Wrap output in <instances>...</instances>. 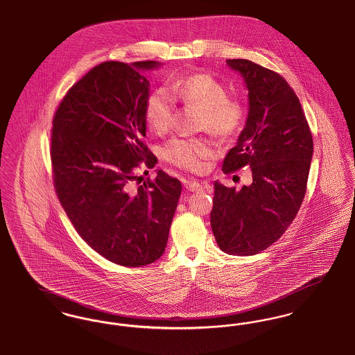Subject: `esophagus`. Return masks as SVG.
Returning <instances> with one entry per match:
<instances>
[{"instance_id":"34e87169","label":"esophagus","mask_w":355,"mask_h":355,"mask_svg":"<svg viewBox=\"0 0 355 355\" xmlns=\"http://www.w3.org/2000/svg\"><path fill=\"white\" fill-rule=\"evenodd\" d=\"M186 188L191 192H196V191H202L205 187L202 183L199 182H195V180H191V182H186Z\"/></svg>"}]
</instances>
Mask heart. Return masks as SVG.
Instances as JSON below:
<instances>
[{
  "label": "heart",
  "instance_id": "obj_1",
  "mask_svg": "<svg viewBox=\"0 0 355 355\" xmlns=\"http://www.w3.org/2000/svg\"><path fill=\"white\" fill-rule=\"evenodd\" d=\"M171 94L157 88L152 91L144 107L147 125L155 133H166L171 128L175 114V100L195 107L198 130H207L219 139H232L239 135L247 120V107L241 98L228 96L220 80L208 73H195L176 80ZM164 159L188 172H202L205 160L214 155V147L205 137H176L169 140L163 150Z\"/></svg>",
  "mask_w": 355,
  "mask_h": 355
}]
</instances>
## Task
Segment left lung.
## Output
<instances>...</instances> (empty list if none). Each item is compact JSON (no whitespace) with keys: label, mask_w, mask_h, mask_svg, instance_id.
Here are the masks:
<instances>
[{"label":"left lung","mask_w":355,"mask_h":355,"mask_svg":"<svg viewBox=\"0 0 355 355\" xmlns=\"http://www.w3.org/2000/svg\"><path fill=\"white\" fill-rule=\"evenodd\" d=\"M243 76L250 111L238 144L224 157V173L250 167L252 184L214 183L211 228L230 255H255L277 242L304 199L313 135L298 96L277 72L244 58L225 61Z\"/></svg>","instance_id":"8db88e82"}]
</instances>
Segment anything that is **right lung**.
Returning <instances> with one entry per match:
<instances>
[{"label": "right lung", "mask_w": 355, "mask_h": 355, "mask_svg": "<svg viewBox=\"0 0 355 355\" xmlns=\"http://www.w3.org/2000/svg\"><path fill=\"white\" fill-rule=\"evenodd\" d=\"M156 65L101 62L69 88L53 116L57 198L84 242L125 267L163 255L182 192L180 182L162 169L133 187L140 180L136 169L157 162L144 143L150 83L143 75Z\"/></svg>", "instance_id": "1"}]
</instances>
